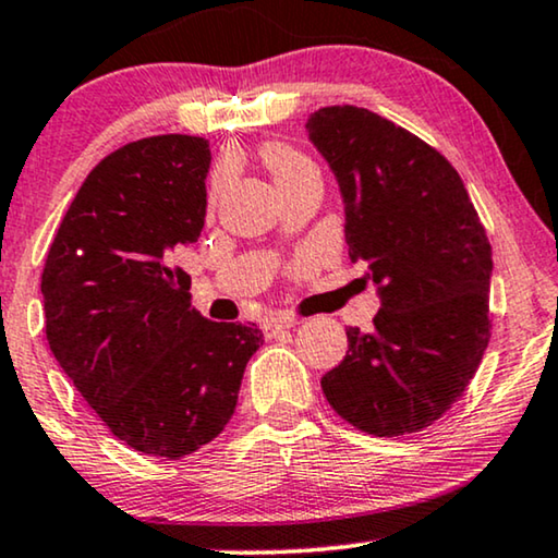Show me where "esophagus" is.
<instances>
[{
  "instance_id": "obj_1",
  "label": "esophagus",
  "mask_w": 558,
  "mask_h": 558,
  "mask_svg": "<svg viewBox=\"0 0 558 558\" xmlns=\"http://www.w3.org/2000/svg\"><path fill=\"white\" fill-rule=\"evenodd\" d=\"M300 323H302V319L294 317V315H271V317L264 319V332L266 335H277L281 330H287V327H294Z\"/></svg>"
}]
</instances>
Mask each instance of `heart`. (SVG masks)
Here are the masks:
<instances>
[{
  "instance_id": "heart-1",
  "label": "heart",
  "mask_w": 558,
  "mask_h": 558,
  "mask_svg": "<svg viewBox=\"0 0 558 558\" xmlns=\"http://www.w3.org/2000/svg\"><path fill=\"white\" fill-rule=\"evenodd\" d=\"M262 157H264L266 167L274 172V178H277L279 185H287V182H292L296 178H302V174L317 170V167L312 165L310 157H304L302 151L292 149L289 144H279V142L266 144V147L262 149Z\"/></svg>"
}]
</instances>
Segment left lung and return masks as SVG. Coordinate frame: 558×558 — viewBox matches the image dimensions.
Returning a JSON list of instances; mask_svg holds the SVG:
<instances>
[{"mask_svg": "<svg viewBox=\"0 0 558 558\" xmlns=\"http://www.w3.org/2000/svg\"><path fill=\"white\" fill-rule=\"evenodd\" d=\"M307 134L338 180L350 262L368 266L380 300L371 332L348 327L325 399L376 437L422 432L464 393L490 342L485 228L454 167L393 121L327 106Z\"/></svg>", "mask_w": 558, "mask_h": 558, "instance_id": "left-lung-1", "label": "left lung"}]
</instances>
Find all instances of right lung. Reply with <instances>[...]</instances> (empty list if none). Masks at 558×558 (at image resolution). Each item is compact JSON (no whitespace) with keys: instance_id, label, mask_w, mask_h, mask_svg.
<instances>
[{"instance_id":"1","label":"right lung","mask_w":558,"mask_h":558,"mask_svg":"<svg viewBox=\"0 0 558 558\" xmlns=\"http://www.w3.org/2000/svg\"><path fill=\"white\" fill-rule=\"evenodd\" d=\"M210 147L162 134L101 159L43 269L48 345L113 437L178 457L216 439L239 401L254 323H210L172 256L201 239Z\"/></svg>"}]
</instances>
